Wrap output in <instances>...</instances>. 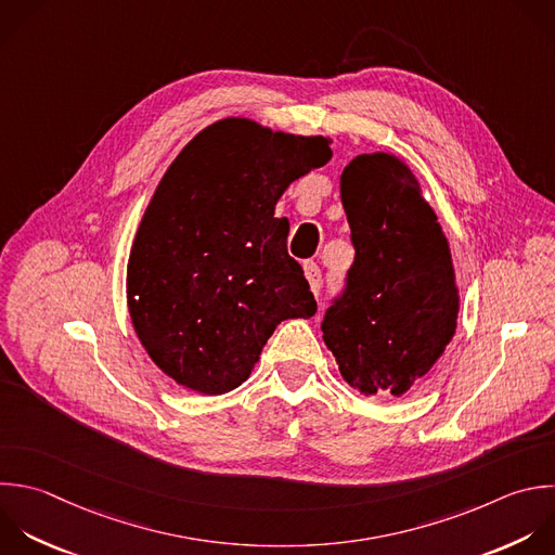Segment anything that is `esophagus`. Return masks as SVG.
Listing matches in <instances>:
<instances>
[{"instance_id": "34e87169", "label": "esophagus", "mask_w": 555, "mask_h": 555, "mask_svg": "<svg viewBox=\"0 0 555 555\" xmlns=\"http://www.w3.org/2000/svg\"><path fill=\"white\" fill-rule=\"evenodd\" d=\"M304 273H306V280L310 284V291L314 295H319L323 280H321V269L317 267V262H304Z\"/></svg>"}]
</instances>
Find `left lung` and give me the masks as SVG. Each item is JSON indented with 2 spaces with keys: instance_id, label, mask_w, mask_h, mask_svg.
<instances>
[{
  "instance_id": "1",
  "label": "left lung",
  "mask_w": 555,
  "mask_h": 555,
  "mask_svg": "<svg viewBox=\"0 0 555 555\" xmlns=\"http://www.w3.org/2000/svg\"><path fill=\"white\" fill-rule=\"evenodd\" d=\"M356 260L327 308L323 340L362 395L403 397L451 343L460 291L449 241L412 169L390 152L356 156L340 176Z\"/></svg>"
}]
</instances>
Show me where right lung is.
<instances>
[{"label":"right lung","mask_w":555,"mask_h":555,"mask_svg":"<svg viewBox=\"0 0 555 555\" xmlns=\"http://www.w3.org/2000/svg\"><path fill=\"white\" fill-rule=\"evenodd\" d=\"M330 143L228 117L165 171L130 249L126 295L141 345L176 384L199 395L238 388L278 323L317 312L275 204L327 165Z\"/></svg>","instance_id":"1"}]
</instances>
